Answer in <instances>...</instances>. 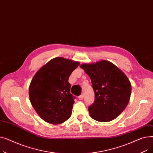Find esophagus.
<instances>
[{
	"label": "esophagus",
	"mask_w": 153,
	"mask_h": 153,
	"mask_svg": "<svg viewBox=\"0 0 153 153\" xmlns=\"http://www.w3.org/2000/svg\"><path fill=\"white\" fill-rule=\"evenodd\" d=\"M78 98H79V100H82L83 99V98H84V95H83V94H82V95H79V97H78Z\"/></svg>",
	"instance_id": "esophagus-1"
}]
</instances>
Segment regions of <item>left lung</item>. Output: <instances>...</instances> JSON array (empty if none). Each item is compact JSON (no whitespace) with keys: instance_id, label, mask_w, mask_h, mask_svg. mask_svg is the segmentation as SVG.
Here are the masks:
<instances>
[{"instance_id":"left-lung-1","label":"left lung","mask_w":153,"mask_h":153,"mask_svg":"<svg viewBox=\"0 0 153 153\" xmlns=\"http://www.w3.org/2000/svg\"><path fill=\"white\" fill-rule=\"evenodd\" d=\"M80 67L91 78L95 93L94 102L88 108L90 116L100 122L115 119L129 102L131 93L129 79L114 64L105 60Z\"/></svg>"}]
</instances>
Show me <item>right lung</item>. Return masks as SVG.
Wrapping results in <instances>:
<instances>
[{"mask_svg":"<svg viewBox=\"0 0 153 153\" xmlns=\"http://www.w3.org/2000/svg\"><path fill=\"white\" fill-rule=\"evenodd\" d=\"M79 62L61 57L54 58L40 68L29 87L32 106L44 121L57 125L70 118L75 97L68 79Z\"/></svg>","mask_w":153,"mask_h":153,"instance_id":"obj_1","label":"right lung"}]
</instances>
